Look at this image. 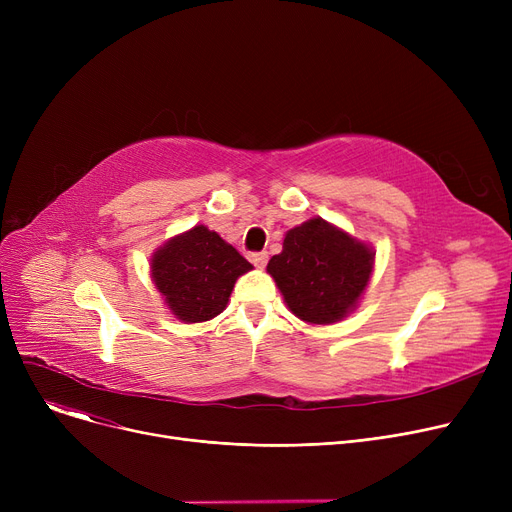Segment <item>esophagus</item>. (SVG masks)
<instances>
[{
	"label": "esophagus",
	"mask_w": 512,
	"mask_h": 512,
	"mask_svg": "<svg viewBox=\"0 0 512 512\" xmlns=\"http://www.w3.org/2000/svg\"><path fill=\"white\" fill-rule=\"evenodd\" d=\"M267 259H270V257H267V253H265V251H259V253H253V255H251L253 265H255V267H259V270H263V267L267 265Z\"/></svg>",
	"instance_id": "1"
}]
</instances>
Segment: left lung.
<instances>
[{"mask_svg": "<svg viewBox=\"0 0 512 512\" xmlns=\"http://www.w3.org/2000/svg\"><path fill=\"white\" fill-rule=\"evenodd\" d=\"M373 249L348 232L311 218L284 236L267 263L288 309L307 324L328 326L351 313L373 272Z\"/></svg>", "mask_w": 512, "mask_h": 512, "instance_id": "1", "label": "left lung"}]
</instances>
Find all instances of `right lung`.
Masks as SVG:
<instances>
[{
	"instance_id": "add662e5",
	"label": "right lung",
	"mask_w": 512,
	"mask_h": 512,
	"mask_svg": "<svg viewBox=\"0 0 512 512\" xmlns=\"http://www.w3.org/2000/svg\"><path fill=\"white\" fill-rule=\"evenodd\" d=\"M253 265L205 226L170 238L151 257V278L168 309L184 324L220 315L236 280Z\"/></svg>"
}]
</instances>
